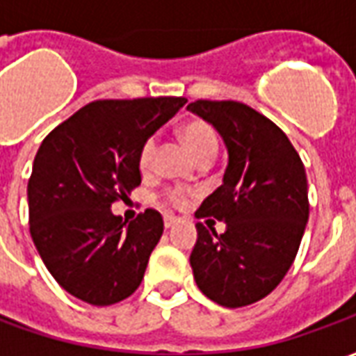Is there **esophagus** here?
<instances>
[{"label": "esophagus", "mask_w": 356, "mask_h": 356, "mask_svg": "<svg viewBox=\"0 0 356 356\" xmlns=\"http://www.w3.org/2000/svg\"><path fill=\"white\" fill-rule=\"evenodd\" d=\"M177 217L175 216H165L163 217V227H165V229H171V227H175V225H177Z\"/></svg>", "instance_id": "1"}]
</instances>
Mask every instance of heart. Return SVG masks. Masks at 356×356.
I'll return each instance as SVG.
<instances>
[{"instance_id": "b5f03b06", "label": "heart", "mask_w": 356, "mask_h": 356, "mask_svg": "<svg viewBox=\"0 0 356 356\" xmlns=\"http://www.w3.org/2000/svg\"><path fill=\"white\" fill-rule=\"evenodd\" d=\"M179 137L183 140V145L188 150V154L193 156L196 162H211L217 156L219 150V137L217 131L204 120H191L179 129ZM156 154V140L150 137L143 143L139 150V168L140 171H150L154 163ZM170 200L173 204H183L185 196L181 191H171Z\"/></svg>"}]
</instances>
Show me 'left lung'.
<instances>
[{
	"instance_id": "obj_1",
	"label": "left lung",
	"mask_w": 356,
	"mask_h": 356,
	"mask_svg": "<svg viewBox=\"0 0 356 356\" xmlns=\"http://www.w3.org/2000/svg\"><path fill=\"white\" fill-rule=\"evenodd\" d=\"M186 110L221 135L229 154L223 183L196 211L225 221V232L196 225L194 280L219 305H252L298 255L309 221L305 168L282 129L242 102L196 101Z\"/></svg>"
}]
</instances>
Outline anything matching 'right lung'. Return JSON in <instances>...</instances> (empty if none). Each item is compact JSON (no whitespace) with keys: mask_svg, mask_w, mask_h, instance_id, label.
Segmentation results:
<instances>
[{"mask_svg":"<svg viewBox=\"0 0 356 356\" xmlns=\"http://www.w3.org/2000/svg\"><path fill=\"white\" fill-rule=\"evenodd\" d=\"M185 102H91L43 139L28 181L30 234L47 270L74 298L114 305L139 288L163 219L147 209L127 225L110 208L140 185L143 143Z\"/></svg>","mask_w":356,"mask_h":356,"instance_id":"obj_1","label":"right lung"}]
</instances>
